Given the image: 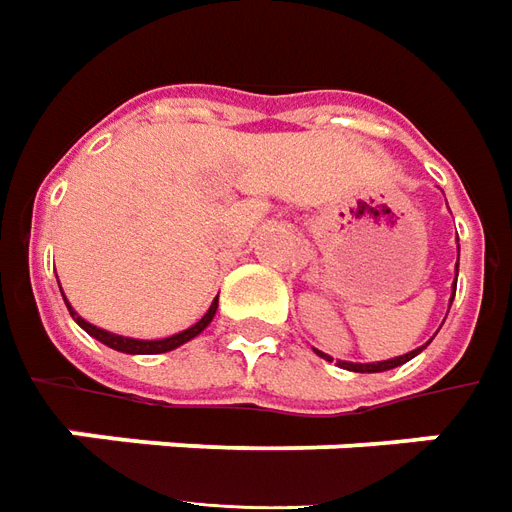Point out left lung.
Listing matches in <instances>:
<instances>
[{
    "instance_id": "1",
    "label": "left lung",
    "mask_w": 512,
    "mask_h": 512,
    "mask_svg": "<svg viewBox=\"0 0 512 512\" xmlns=\"http://www.w3.org/2000/svg\"><path fill=\"white\" fill-rule=\"evenodd\" d=\"M457 268H460V246H457V266H455V282H452V299H455V291H457ZM452 299H449V307H452ZM449 313V310H446ZM430 343V341H427ZM427 343L424 346H418V349H413V352H407V355H399V357H391V360H377V363H352V360H335L338 366L346 368V371H355V374H380V371H391V368L402 366V363H407V360H413V357L418 355V352H424L427 349ZM318 357H324V360H330V355H324V352H318Z\"/></svg>"
}]
</instances>
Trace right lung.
I'll list each match as a JSON object with an SVG mask.
<instances>
[{"instance_id": "right-lung-1", "label": "right lung", "mask_w": 512, "mask_h": 512, "mask_svg": "<svg viewBox=\"0 0 512 512\" xmlns=\"http://www.w3.org/2000/svg\"><path fill=\"white\" fill-rule=\"evenodd\" d=\"M60 293H63V288H60ZM66 299V296H63ZM66 307H69L71 318L80 324L82 330L88 332L91 338H96L99 343H105V346H110V349H116V352H124V355H163V352H171V349H177V346H182V343H188L191 338H196L199 332L207 330V324L213 321V316H216V310H219V296L213 299V305L207 307V313L196 324H191L188 330L182 332H174V335H169V338H157V341H144V338H127V335H116V332H107L102 330V327H96V324H91V321H85V318L74 310V307L69 305V299H66Z\"/></svg>"}]
</instances>
